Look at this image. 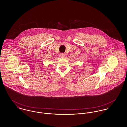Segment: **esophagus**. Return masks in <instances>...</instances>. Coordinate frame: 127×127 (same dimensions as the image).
Segmentation results:
<instances>
[{"mask_svg": "<svg viewBox=\"0 0 127 127\" xmlns=\"http://www.w3.org/2000/svg\"><path fill=\"white\" fill-rule=\"evenodd\" d=\"M64 56H65V54H64V53H61L60 54V56H61V58H64Z\"/></svg>", "mask_w": 127, "mask_h": 127, "instance_id": "1", "label": "esophagus"}]
</instances>
